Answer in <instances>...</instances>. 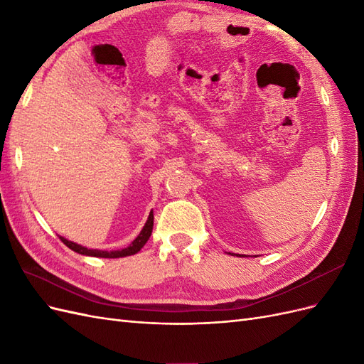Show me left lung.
I'll list each match as a JSON object with an SVG mask.
<instances>
[{"label":"left lung","mask_w":364,"mask_h":364,"mask_svg":"<svg viewBox=\"0 0 364 364\" xmlns=\"http://www.w3.org/2000/svg\"><path fill=\"white\" fill-rule=\"evenodd\" d=\"M235 255H237V257H245V255H240V253H235Z\"/></svg>","instance_id":"obj_1"}]
</instances>
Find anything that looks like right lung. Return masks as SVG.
Listing matches in <instances>:
<instances>
[{
  "label": "right lung",
  "instance_id": "obj_1",
  "mask_svg": "<svg viewBox=\"0 0 364 364\" xmlns=\"http://www.w3.org/2000/svg\"><path fill=\"white\" fill-rule=\"evenodd\" d=\"M151 230H153V211H150L147 222H146L144 228L141 229V232L138 234V237L134 241H132V243L127 247H124V249L111 250V252L98 250V249H87L85 246L73 243V241L63 238V237H60V240H62L63 245H67L71 250L80 253V255L97 257V258H123V257H129V255H135V253H138L142 247H144V245L147 243V240L151 235Z\"/></svg>",
  "mask_w": 364,
  "mask_h": 364
}]
</instances>
